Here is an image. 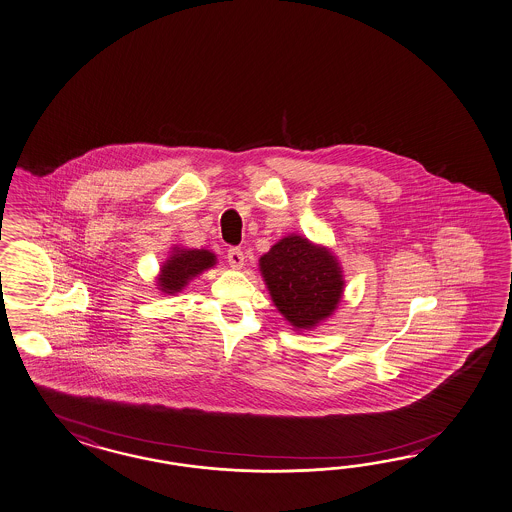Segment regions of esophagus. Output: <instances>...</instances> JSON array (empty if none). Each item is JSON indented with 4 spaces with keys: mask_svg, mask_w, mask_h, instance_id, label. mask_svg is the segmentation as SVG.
Returning a JSON list of instances; mask_svg holds the SVG:
<instances>
[{
    "mask_svg": "<svg viewBox=\"0 0 512 512\" xmlns=\"http://www.w3.org/2000/svg\"><path fill=\"white\" fill-rule=\"evenodd\" d=\"M227 262L231 268H237L240 270L244 266V253L240 248H229L227 250Z\"/></svg>",
    "mask_w": 512,
    "mask_h": 512,
    "instance_id": "1",
    "label": "esophagus"
}]
</instances>
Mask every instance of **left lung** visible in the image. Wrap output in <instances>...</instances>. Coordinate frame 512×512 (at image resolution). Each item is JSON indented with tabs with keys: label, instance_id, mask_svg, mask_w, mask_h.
Here are the masks:
<instances>
[{
	"label": "left lung",
	"instance_id": "8db88e82",
	"mask_svg": "<svg viewBox=\"0 0 512 512\" xmlns=\"http://www.w3.org/2000/svg\"><path fill=\"white\" fill-rule=\"evenodd\" d=\"M259 270L277 311L296 331L314 329L331 318L344 296L346 281L337 255L296 233L264 253Z\"/></svg>",
	"mask_w": 512,
	"mask_h": 512
}]
</instances>
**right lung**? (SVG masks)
Wrapping results in <instances>:
<instances>
[{"mask_svg":"<svg viewBox=\"0 0 512 512\" xmlns=\"http://www.w3.org/2000/svg\"><path fill=\"white\" fill-rule=\"evenodd\" d=\"M216 255L209 250H192V248H177L170 251V257L161 264V270L157 275V288L175 296L187 287L188 283L198 275L211 270L216 266Z\"/></svg>","mask_w":512,"mask_h":512,"instance_id":"right-lung-1","label":"right lung"}]
</instances>
